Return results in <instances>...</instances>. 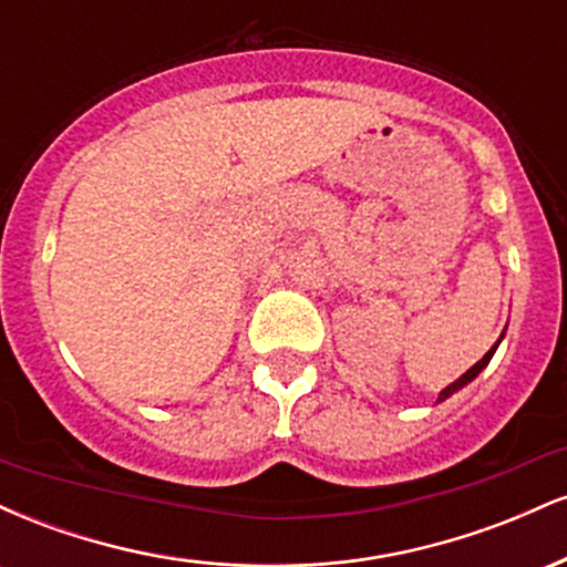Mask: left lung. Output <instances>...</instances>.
I'll use <instances>...</instances> for the list:
<instances>
[{
	"label": "left lung",
	"instance_id": "obj_1",
	"mask_svg": "<svg viewBox=\"0 0 567 567\" xmlns=\"http://www.w3.org/2000/svg\"><path fill=\"white\" fill-rule=\"evenodd\" d=\"M501 338H504V333H501ZM501 338H498V341H496V347H493L491 351H487V354L483 357V360H480V362H477V365H472L470 370H466V373H464V375H461V379H458V381H453V383H451V386H445V389H442V392H440V396H437V402H442V400H447V396H451V394H455V392H458V389H464V386H466V383H470V381H474V379H477V375H480V370H483V368L487 365V362H491L493 351H496V349H498Z\"/></svg>",
	"mask_w": 567,
	"mask_h": 567
}]
</instances>
